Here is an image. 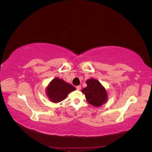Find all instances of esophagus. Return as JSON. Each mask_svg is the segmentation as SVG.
Wrapping results in <instances>:
<instances>
[{
  "mask_svg": "<svg viewBox=\"0 0 152 152\" xmlns=\"http://www.w3.org/2000/svg\"><path fill=\"white\" fill-rule=\"evenodd\" d=\"M76 88H77V90L80 91V90L81 89V86H77V87H76Z\"/></svg>",
  "mask_w": 152,
  "mask_h": 152,
  "instance_id": "obj_1",
  "label": "esophagus"
}]
</instances>
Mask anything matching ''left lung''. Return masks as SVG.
<instances>
[{
  "mask_svg": "<svg viewBox=\"0 0 152 152\" xmlns=\"http://www.w3.org/2000/svg\"><path fill=\"white\" fill-rule=\"evenodd\" d=\"M87 87L82 89V93L85 94L87 102L96 107H99L107 102V90L100 82L94 79L86 81Z\"/></svg>",
  "mask_w": 152,
  "mask_h": 152,
  "instance_id": "obj_1",
  "label": "left lung"
}]
</instances>
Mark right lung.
<instances>
[{
  "label": "right lung",
  "instance_id": "add662e5",
  "mask_svg": "<svg viewBox=\"0 0 152 152\" xmlns=\"http://www.w3.org/2000/svg\"><path fill=\"white\" fill-rule=\"evenodd\" d=\"M76 89L61 79L55 78L46 87V95L53 103H59L65 99L68 94Z\"/></svg>",
  "mask_w": 152,
  "mask_h": 152
}]
</instances>
